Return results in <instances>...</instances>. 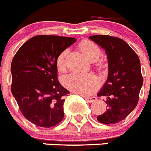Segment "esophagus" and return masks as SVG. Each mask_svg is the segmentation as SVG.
<instances>
[{
    "label": "esophagus",
    "instance_id": "obj_1",
    "mask_svg": "<svg viewBox=\"0 0 151 151\" xmlns=\"http://www.w3.org/2000/svg\"><path fill=\"white\" fill-rule=\"evenodd\" d=\"M85 99H86V101L89 103L93 102V101H95L97 100V97H95V96H93V97H86Z\"/></svg>",
    "mask_w": 151,
    "mask_h": 151
}]
</instances>
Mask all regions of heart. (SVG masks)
<instances>
[{"label":"heart","mask_w":151,"mask_h":151,"mask_svg":"<svg viewBox=\"0 0 151 151\" xmlns=\"http://www.w3.org/2000/svg\"><path fill=\"white\" fill-rule=\"evenodd\" d=\"M79 50L85 57L90 62H95L98 60L101 54L100 48L95 42L89 40L82 41L79 44ZM67 50H64L58 56L56 59V68L59 73H65V56ZM99 65H101L99 64ZM63 85L68 89L74 93L82 95H90L99 87V80L92 74H79L71 73L63 78Z\"/></svg>","instance_id":"obj_1"}]
</instances>
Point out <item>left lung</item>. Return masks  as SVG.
Returning a JSON list of instances; mask_svg holds the SVG:
<instances>
[{"label": "left lung", "mask_w": 151, "mask_h": 151, "mask_svg": "<svg viewBox=\"0 0 151 151\" xmlns=\"http://www.w3.org/2000/svg\"><path fill=\"white\" fill-rule=\"evenodd\" d=\"M88 38L105 50L108 58V78L97 94L106 98L108 109L97 119L105 124H114L126 118L137 106L143 85L140 60L122 39L108 35Z\"/></svg>", "instance_id": "8db88e82"}]
</instances>
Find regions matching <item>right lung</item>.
Returning <instances> with one entry per match:
<instances>
[{"mask_svg":"<svg viewBox=\"0 0 151 151\" xmlns=\"http://www.w3.org/2000/svg\"><path fill=\"white\" fill-rule=\"evenodd\" d=\"M76 41L36 36L24 42L13 59L11 92L23 115L36 125L53 127L64 117V98L69 91L57 79L56 59Z\"/></svg>","mask_w":151,"mask_h":151,"instance_id":"obj_1","label":"right lung"}]
</instances>
